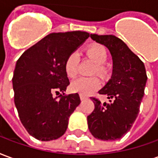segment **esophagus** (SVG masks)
Returning <instances> with one entry per match:
<instances>
[{"instance_id":"34e87169","label":"esophagus","mask_w":158,"mask_h":158,"mask_svg":"<svg viewBox=\"0 0 158 158\" xmlns=\"http://www.w3.org/2000/svg\"><path fill=\"white\" fill-rule=\"evenodd\" d=\"M79 97H80V100H81V101H84V100L87 99V97H86L85 96L82 95V94H79Z\"/></svg>"}]
</instances>
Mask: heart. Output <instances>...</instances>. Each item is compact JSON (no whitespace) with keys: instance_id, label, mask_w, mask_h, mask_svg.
<instances>
[{"instance_id":"b5f03b06","label":"heart","mask_w":158,"mask_h":158,"mask_svg":"<svg viewBox=\"0 0 158 158\" xmlns=\"http://www.w3.org/2000/svg\"><path fill=\"white\" fill-rule=\"evenodd\" d=\"M87 55L90 58H92L97 66L96 71L100 74H103L105 73L104 64L107 60V52L106 48L102 45H92L89 46L86 51ZM79 55L77 52H72L67 57L65 62V71L67 75L69 77H75L78 73V68H79ZM101 87V81L96 77H79L74 79L71 85L70 89L73 92L79 93L84 96H88L95 92L96 90Z\"/></svg>"}]
</instances>
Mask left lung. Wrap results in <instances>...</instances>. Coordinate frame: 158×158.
I'll return each mask as SVG.
<instances>
[{"label":"left lung","mask_w":158,"mask_h":158,"mask_svg":"<svg viewBox=\"0 0 158 158\" xmlns=\"http://www.w3.org/2000/svg\"><path fill=\"white\" fill-rule=\"evenodd\" d=\"M90 38L109 50L113 73L99 90L100 94L107 96L110 103L91 98L95 109L87 117L88 127L96 139L115 140L131 129L138 116L147 80L146 68L142 61L116 36L91 34Z\"/></svg>","instance_id":"obj_1"}]
</instances>
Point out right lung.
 <instances>
[{
	"label": "right lung",
	"mask_w": 158,
	"mask_h": 158,
	"mask_svg": "<svg viewBox=\"0 0 158 158\" xmlns=\"http://www.w3.org/2000/svg\"><path fill=\"white\" fill-rule=\"evenodd\" d=\"M89 36L84 31L50 34L17 61L12 78L14 103L23 125L35 139L49 141L66 132L69 117L80 103L79 94L52 95H64L69 85L66 59Z\"/></svg>",
	"instance_id": "1"
}]
</instances>
